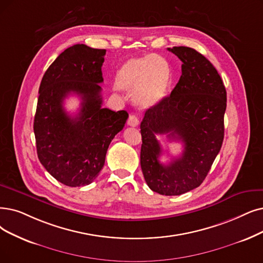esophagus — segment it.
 <instances>
[{"instance_id":"obj_1","label":"esophagus","mask_w":263,"mask_h":263,"mask_svg":"<svg viewBox=\"0 0 263 263\" xmlns=\"http://www.w3.org/2000/svg\"><path fill=\"white\" fill-rule=\"evenodd\" d=\"M127 124H128V126H132V127H137L139 124V120L137 117H136V115L132 114V115H129Z\"/></svg>"}]
</instances>
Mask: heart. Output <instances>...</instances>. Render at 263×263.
<instances>
[{
  "label": "heart",
  "mask_w": 263,
  "mask_h": 263,
  "mask_svg": "<svg viewBox=\"0 0 263 263\" xmlns=\"http://www.w3.org/2000/svg\"><path fill=\"white\" fill-rule=\"evenodd\" d=\"M171 82V68L164 58L157 55L129 59L115 78L117 86L134 92L135 102L144 109L156 106L166 97Z\"/></svg>",
  "instance_id": "b5f03b06"
}]
</instances>
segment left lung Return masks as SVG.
Here are the masks:
<instances>
[{
    "label": "left lung",
    "instance_id": "left-lung-1",
    "mask_svg": "<svg viewBox=\"0 0 263 263\" xmlns=\"http://www.w3.org/2000/svg\"><path fill=\"white\" fill-rule=\"evenodd\" d=\"M167 49L182 61V74L171 95L144 113L140 165L151 190L171 196L199 186L211 170L223 141L227 91L216 68L198 51L185 46ZM156 134L181 140L182 156L162 164Z\"/></svg>",
    "mask_w": 263,
    "mask_h": 263
}]
</instances>
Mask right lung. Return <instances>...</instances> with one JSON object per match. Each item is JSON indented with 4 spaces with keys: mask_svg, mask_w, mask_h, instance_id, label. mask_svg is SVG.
<instances>
[{
    "mask_svg": "<svg viewBox=\"0 0 263 263\" xmlns=\"http://www.w3.org/2000/svg\"><path fill=\"white\" fill-rule=\"evenodd\" d=\"M106 49L76 44L56 58L42 79L33 129L41 164L68 186L91 183L98 177L114 136L128 113L102 108L101 67ZM71 93L82 99L76 117L63 108Z\"/></svg>",
    "mask_w": 263,
    "mask_h": 263,
    "instance_id": "obj_1",
    "label": "right lung"
}]
</instances>
